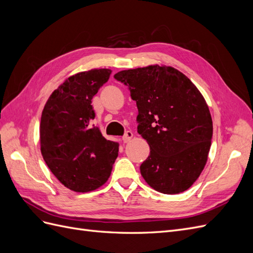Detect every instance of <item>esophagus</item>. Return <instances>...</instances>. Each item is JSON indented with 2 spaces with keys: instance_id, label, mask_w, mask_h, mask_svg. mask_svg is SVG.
<instances>
[{
  "instance_id": "1",
  "label": "esophagus",
  "mask_w": 253,
  "mask_h": 253,
  "mask_svg": "<svg viewBox=\"0 0 253 253\" xmlns=\"http://www.w3.org/2000/svg\"><path fill=\"white\" fill-rule=\"evenodd\" d=\"M132 137H133V133H132L131 131H126V134H125V136L122 137V140H124L125 143H126V142H128L129 140L132 139Z\"/></svg>"
}]
</instances>
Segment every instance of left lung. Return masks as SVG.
I'll return each mask as SVG.
<instances>
[{"mask_svg":"<svg viewBox=\"0 0 253 253\" xmlns=\"http://www.w3.org/2000/svg\"><path fill=\"white\" fill-rule=\"evenodd\" d=\"M114 78L126 85L138 109L137 132L150 145L140 166L148 185L178 194L200 177L213 134L205 98L187 76L171 66L121 71Z\"/></svg>","mask_w":253,"mask_h":253,"instance_id":"8db88e82","label":"left lung"}]
</instances>
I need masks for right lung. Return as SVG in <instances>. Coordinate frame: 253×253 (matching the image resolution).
<instances>
[{
  "mask_svg": "<svg viewBox=\"0 0 253 253\" xmlns=\"http://www.w3.org/2000/svg\"><path fill=\"white\" fill-rule=\"evenodd\" d=\"M111 70L78 73L52 91L40 124L43 159L58 180L75 192H89L109 179L118 156V142L105 139L91 126L95 112L91 99Z\"/></svg>",
  "mask_w": 253,
  "mask_h": 253,
  "instance_id": "add662e5",
  "label": "right lung"
}]
</instances>
